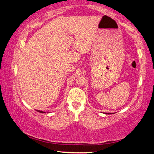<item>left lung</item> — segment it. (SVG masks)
<instances>
[{
  "label": "left lung",
  "instance_id": "obj_1",
  "mask_svg": "<svg viewBox=\"0 0 154 154\" xmlns=\"http://www.w3.org/2000/svg\"><path fill=\"white\" fill-rule=\"evenodd\" d=\"M108 114H111V113H108Z\"/></svg>",
  "mask_w": 154,
  "mask_h": 154
}]
</instances>
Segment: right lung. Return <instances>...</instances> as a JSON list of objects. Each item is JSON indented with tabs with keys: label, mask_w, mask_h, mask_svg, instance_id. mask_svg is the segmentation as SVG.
<instances>
[{
	"label": "right lung",
	"mask_w": 154,
	"mask_h": 154,
	"mask_svg": "<svg viewBox=\"0 0 154 154\" xmlns=\"http://www.w3.org/2000/svg\"><path fill=\"white\" fill-rule=\"evenodd\" d=\"M38 111L39 113H44L45 112H44V111Z\"/></svg>",
	"instance_id": "1"
}]
</instances>
